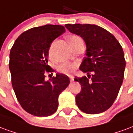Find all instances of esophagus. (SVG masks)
Returning <instances> with one entry per match:
<instances>
[{
    "instance_id": "34e87169",
    "label": "esophagus",
    "mask_w": 133,
    "mask_h": 133,
    "mask_svg": "<svg viewBox=\"0 0 133 133\" xmlns=\"http://www.w3.org/2000/svg\"><path fill=\"white\" fill-rule=\"evenodd\" d=\"M69 78H70L71 82H72V81H74V77L73 76H69Z\"/></svg>"
}]
</instances>
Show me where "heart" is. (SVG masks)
<instances>
[{
	"label": "heart",
	"instance_id": "heart-1",
	"mask_svg": "<svg viewBox=\"0 0 133 133\" xmlns=\"http://www.w3.org/2000/svg\"><path fill=\"white\" fill-rule=\"evenodd\" d=\"M69 40L71 44L72 47L75 46L76 44H78L80 42H83V39L80 36L76 35H72L69 37ZM53 44L54 42L52 43L51 46L49 47V57H52L53 55ZM78 66V64L75 62H66L64 63L62 65L59 66V67L58 69V70L60 73L64 74L66 75H70L73 73L74 71L76 70V68Z\"/></svg>",
	"mask_w": 133,
	"mask_h": 133
}]
</instances>
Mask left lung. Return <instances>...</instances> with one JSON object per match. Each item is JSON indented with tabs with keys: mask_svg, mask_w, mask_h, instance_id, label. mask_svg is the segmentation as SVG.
Segmentation results:
<instances>
[{
	"mask_svg": "<svg viewBox=\"0 0 133 133\" xmlns=\"http://www.w3.org/2000/svg\"><path fill=\"white\" fill-rule=\"evenodd\" d=\"M65 27L81 36L87 44V57L79 69L88 77L74 78L81 87L76 96V105L88 114L103 113L113 105L123 81L125 60L123 48L112 34L99 26L66 24Z\"/></svg>",
	"mask_w": 133,
	"mask_h": 133,
	"instance_id": "1",
	"label": "left lung"
}]
</instances>
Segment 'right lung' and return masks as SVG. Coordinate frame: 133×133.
<instances>
[{
    "instance_id": "right-lung-1",
    "label": "right lung",
    "mask_w": 133,
    "mask_h": 133,
    "mask_svg": "<svg viewBox=\"0 0 133 133\" xmlns=\"http://www.w3.org/2000/svg\"><path fill=\"white\" fill-rule=\"evenodd\" d=\"M64 32L62 25L32 28L21 34L10 49L12 88L20 105L31 115L45 117L55 113L59 95L70 83L63 74L57 73L48 81L44 79L45 74L54 72L47 64L50 44Z\"/></svg>"
}]
</instances>
